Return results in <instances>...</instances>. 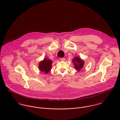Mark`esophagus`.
I'll return each instance as SVG.
<instances>
[{
    "mask_svg": "<svg viewBox=\"0 0 120 120\" xmlns=\"http://www.w3.org/2000/svg\"><path fill=\"white\" fill-rule=\"evenodd\" d=\"M60 60H61V61H65V58H60Z\"/></svg>",
    "mask_w": 120,
    "mask_h": 120,
    "instance_id": "esophagus-1",
    "label": "esophagus"
}]
</instances>
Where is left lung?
<instances>
[{"label": "left lung", "mask_w": 120, "mask_h": 120, "mask_svg": "<svg viewBox=\"0 0 120 120\" xmlns=\"http://www.w3.org/2000/svg\"><path fill=\"white\" fill-rule=\"evenodd\" d=\"M72 62L74 63L75 68L78 70V71L83 68L84 65V61L78 57H75L74 59L72 60Z\"/></svg>", "instance_id": "8db88e82"}]
</instances>
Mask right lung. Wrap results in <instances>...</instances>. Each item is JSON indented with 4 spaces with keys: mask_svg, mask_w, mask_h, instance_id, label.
<instances>
[{
    "mask_svg": "<svg viewBox=\"0 0 120 120\" xmlns=\"http://www.w3.org/2000/svg\"><path fill=\"white\" fill-rule=\"evenodd\" d=\"M52 61L47 58H45L42 61L40 62L39 68L42 72L48 73L51 70Z\"/></svg>",
    "mask_w": 120,
    "mask_h": 120,
    "instance_id": "1",
    "label": "right lung"
}]
</instances>
